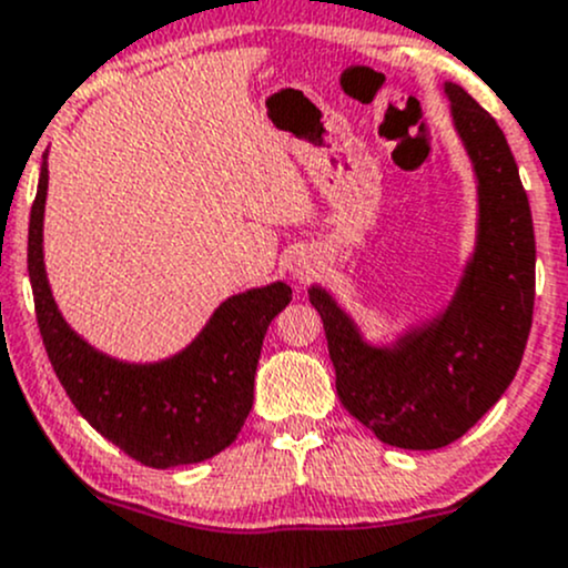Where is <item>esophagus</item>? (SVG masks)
Wrapping results in <instances>:
<instances>
[{
	"label": "esophagus",
	"mask_w": 568,
	"mask_h": 568,
	"mask_svg": "<svg viewBox=\"0 0 568 568\" xmlns=\"http://www.w3.org/2000/svg\"><path fill=\"white\" fill-rule=\"evenodd\" d=\"M292 276L297 278V282H306V278H312L314 276V271H317V267L312 265V260H295L292 262Z\"/></svg>",
	"instance_id": "1"
}]
</instances>
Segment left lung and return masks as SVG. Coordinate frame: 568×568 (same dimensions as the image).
Returning a JSON list of instances; mask_svg holds the SVG:
<instances>
[{
    "label": "left lung",
    "instance_id": "1",
    "mask_svg": "<svg viewBox=\"0 0 568 568\" xmlns=\"http://www.w3.org/2000/svg\"><path fill=\"white\" fill-rule=\"evenodd\" d=\"M446 95L478 178V245L452 306L396 347H372L325 290L308 292L342 405L383 443L413 452L459 440L500 399L534 323L536 237L517 161L489 111L459 84Z\"/></svg>",
    "mask_w": 568,
    "mask_h": 568
}]
</instances>
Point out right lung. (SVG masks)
Returning a JSON list of instances; mask_svg holds the SVG:
<instances>
[{
	"label": "right lung",
	"instance_id": "right-lung-1",
	"mask_svg": "<svg viewBox=\"0 0 568 568\" xmlns=\"http://www.w3.org/2000/svg\"><path fill=\"white\" fill-rule=\"evenodd\" d=\"M45 189L43 161L29 215V282L45 353L75 410L120 452L158 470L224 452L251 410L262 342L267 325L290 303V286L276 282L232 295L174 358L122 364L92 349L57 312L43 267Z\"/></svg>",
	"mask_w": 568,
	"mask_h": 568
}]
</instances>
